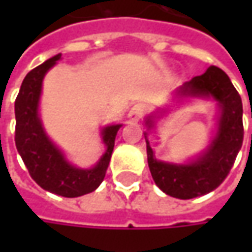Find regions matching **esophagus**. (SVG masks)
Wrapping results in <instances>:
<instances>
[{
    "instance_id": "34e87169",
    "label": "esophagus",
    "mask_w": 252,
    "mask_h": 252,
    "mask_svg": "<svg viewBox=\"0 0 252 252\" xmlns=\"http://www.w3.org/2000/svg\"><path fill=\"white\" fill-rule=\"evenodd\" d=\"M146 113H147V106H146V103L139 102V103H134L130 108V111H129V118H130L131 121L137 122L140 121Z\"/></svg>"
}]
</instances>
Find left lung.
I'll return each instance as SVG.
<instances>
[{"instance_id":"1","label":"left lung","mask_w":252,"mask_h":252,"mask_svg":"<svg viewBox=\"0 0 252 252\" xmlns=\"http://www.w3.org/2000/svg\"><path fill=\"white\" fill-rule=\"evenodd\" d=\"M177 95L213 98L221 109L215 139L202 156L189 164L157 160L144 133L149 168L156 185L172 198L192 199L218 188L233 167L244 137L243 102L227 74L216 65H210L206 73L184 84ZM146 123L153 127L151 118H147Z\"/></svg>"}]
</instances>
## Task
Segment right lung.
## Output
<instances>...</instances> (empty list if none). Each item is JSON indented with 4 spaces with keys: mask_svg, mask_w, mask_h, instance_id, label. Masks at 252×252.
Instances as JSON below:
<instances>
[{
    "mask_svg": "<svg viewBox=\"0 0 252 252\" xmlns=\"http://www.w3.org/2000/svg\"><path fill=\"white\" fill-rule=\"evenodd\" d=\"M60 57L62 54H57L37 65L22 81L15 99V144L31 177L39 187L64 198H77L101 185L111 161L116 133L122 125H111L102 129L106 151L94 168H77L64 158L63 153L46 136L37 113L44 74Z\"/></svg>",
    "mask_w": 252,
    "mask_h": 252,
    "instance_id": "add662e5",
    "label": "right lung"
}]
</instances>
